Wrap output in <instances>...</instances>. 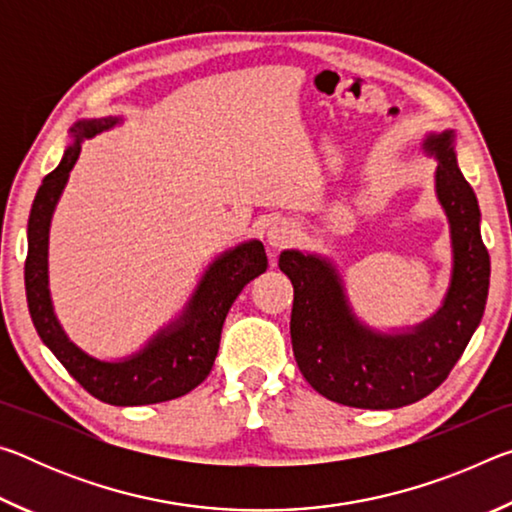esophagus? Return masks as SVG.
Wrapping results in <instances>:
<instances>
[{
  "label": "esophagus",
  "mask_w": 512,
  "mask_h": 512,
  "mask_svg": "<svg viewBox=\"0 0 512 512\" xmlns=\"http://www.w3.org/2000/svg\"><path fill=\"white\" fill-rule=\"evenodd\" d=\"M298 237V228L296 223L289 219H277L266 230V244L271 248H284L296 241Z\"/></svg>",
  "instance_id": "1"
}]
</instances>
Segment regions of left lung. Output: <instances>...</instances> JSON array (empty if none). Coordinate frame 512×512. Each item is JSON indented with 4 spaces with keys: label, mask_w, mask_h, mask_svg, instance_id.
Wrapping results in <instances>:
<instances>
[{
    "label": "left lung",
    "mask_w": 512,
    "mask_h": 512,
    "mask_svg": "<svg viewBox=\"0 0 512 512\" xmlns=\"http://www.w3.org/2000/svg\"><path fill=\"white\" fill-rule=\"evenodd\" d=\"M422 151L436 160L433 189L449 223L452 273L440 307L422 323L379 329L357 316L332 259L282 250L280 271L293 284L291 343L298 368L327 400L354 409H400L443 384L479 327L490 287L474 189L456 162V133H427Z\"/></svg>",
    "instance_id": "obj_1"
}]
</instances>
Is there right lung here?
<instances>
[{
    "mask_svg": "<svg viewBox=\"0 0 512 512\" xmlns=\"http://www.w3.org/2000/svg\"><path fill=\"white\" fill-rule=\"evenodd\" d=\"M124 124V117L79 119L69 128V146L58 167L42 180L29 216V255L24 264L29 314L42 343L69 375L97 400L115 406L167 402L196 388L210 375L219 352L223 320L250 280L268 266L264 244L248 239L223 250L205 268L183 311L160 327L140 350L121 359H99L69 339L49 291V228L85 140Z\"/></svg>",
    "mask_w": 512,
    "mask_h": 512,
    "instance_id": "1",
    "label": "right lung"
}]
</instances>
